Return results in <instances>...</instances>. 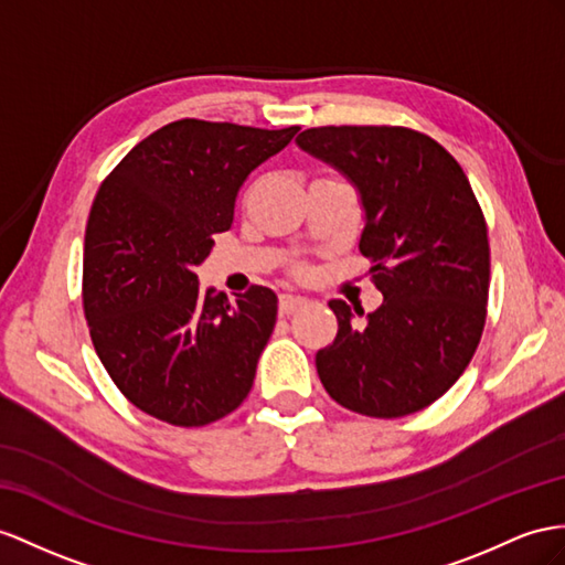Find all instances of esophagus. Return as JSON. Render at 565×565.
<instances>
[{
    "instance_id": "obj_1",
    "label": "esophagus",
    "mask_w": 565,
    "mask_h": 565,
    "mask_svg": "<svg viewBox=\"0 0 565 565\" xmlns=\"http://www.w3.org/2000/svg\"><path fill=\"white\" fill-rule=\"evenodd\" d=\"M302 306H306V298H302V296H294V294H281L279 296V312L281 315H294Z\"/></svg>"
}]
</instances>
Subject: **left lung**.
Segmentation results:
<instances>
[{"label": "left lung", "mask_w": 565, "mask_h": 565, "mask_svg": "<svg viewBox=\"0 0 565 565\" xmlns=\"http://www.w3.org/2000/svg\"><path fill=\"white\" fill-rule=\"evenodd\" d=\"M298 148L339 169L360 193V253L384 302L329 300L334 343L317 374L343 408L403 417L431 406L468 367L489 296L487 222L466 171L437 140L403 126H320Z\"/></svg>", "instance_id": "1"}]
</instances>
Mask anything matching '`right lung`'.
I'll return each mask as SVG.
<instances>
[{"label":"right lung","instance_id":"1","mask_svg":"<svg viewBox=\"0 0 565 565\" xmlns=\"http://www.w3.org/2000/svg\"><path fill=\"white\" fill-rule=\"evenodd\" d=\"M298 126L181 119L159 128L99 185L85 226L83 310L95 351L136 408L202 427L248 396L277 324V296L200 294L214 234L234 222L243 181Z\"/></svg>","mask_w":565,"mask_h":565}]
</instances>
